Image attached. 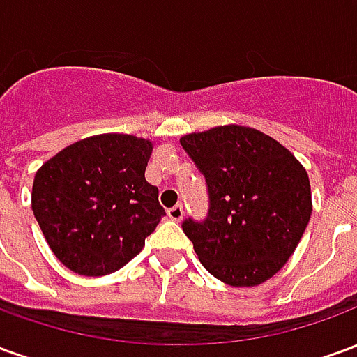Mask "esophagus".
<instances>
[{"label":"esophagus","mask_w":357,"mask_h":357,"mask_svg":"<svg viewBox=\"0 0 357 357\" xmlns=\"http://www.w3.org/2000/svg\"><path fill=\"white\" fill-rule=\"evenodd\" d=\"M168 216H170V220H174V222H179V220L183 218V206H181V204L172 206V208L168 210Z\"/></svg>","instance_id":"esophagus-1"}]
</instances>
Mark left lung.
<instances>
[{"label": "left lung", "instance_id": "left-lung-1", "mask_svg": "<svg viewBox=\"0 0 357 357\" xmlns=\"http://www.w3.org/2000/svg\"><path fill=\"white\" fill-rule=\"evenodd\" d=\"M179 143L206 181V218L181 224L201 264L231 287L268 281L312 216L306 170L281 143L247 126L189 133Z\"/></svg>", "mask_w": 357, "mask_h": 357}]
</instances>
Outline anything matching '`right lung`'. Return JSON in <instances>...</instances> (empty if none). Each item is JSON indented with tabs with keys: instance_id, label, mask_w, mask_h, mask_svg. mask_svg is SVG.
<instances>
[{
	"instance_id": "add662e5",
	"label": "right lung",
	"mask_w": 357,
	"mask_h": 357,
	"mask_svg": "<svg viewBox=\"0 0 357 357\" xmlns=\"http://www.w3.org/2000/svg\"><path fill=\"white\" fill-rule=\"evenodd\" d=\"M151 141L102 133L76 141L36 172L32 210L47 245L66 268L97 277L141 252L166 216L145 179Z\"/></svg>"
}]
</instances>
